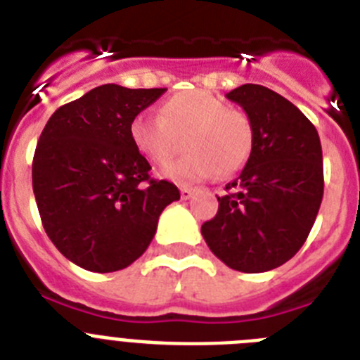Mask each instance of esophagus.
Returning a JSON list of instances; mask_svg holds the SVG:
<instances>
[{"label":"esophagus","instance_id":"34e87169","mask_svg":"<svg viewBox=\"0 0 360 360\" xmlns=\"http://www.w3.org/2000/svg\"><path fill=\"white\" fill-rule=\"evenodd\" d=\"M193 195H195V189H191V187H182V189H180V196H182V200L193 198Z\"/></svg>","mask_w":360,"mask_h":360}]
</instances>
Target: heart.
<instances>
[{
  "instance_id": "b5f03b06",
  "label": "heart",
  "mask_w": 360,
  "mask_h": 360,
  "mask_svg": "<svg viewBox=\"0 0 360 360\" xmlns=\"http://www.w3.org/2000/svg\"><path fill=\"white\" fill-rule=\"evenodd\" d=\"M180 136L186 155L162 171L178 184L200 182L214 173L236 174L249 162L254 148L249 117L203 90L173 95L160 106V117L141 111L129 122L131 144L157 165L169 162Z\"/></svg>"
}]
</instances>
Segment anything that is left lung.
Wrapping results in <instances>:
<instances>
[{
    "label": "left lung",
    "mask_w": 360,
    "mask_h": 360,
    "mask_svg": "<svg viewBox=\"0 0 360 360\" xmlns=\"http://www.w3.org/2000/svg\"><path fill=\"white\" fill-rule=\"evenodd\" d=\"M225 97L252 122L254 148L202 236L231 269L266 272L294 257L310 234L323 200V149L314 124L265 86L243 84Z\"/></svg>",
    "instance_id": "obj_1"
}]
</instances>
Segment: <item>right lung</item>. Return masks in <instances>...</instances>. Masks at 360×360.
<instances>
[{
    "label": "right lung",
    "mask_w": 360,
    "mask_h": 360,
    "mask_svg": "<svg viewBox=\"0 0 360 360\" xmlns=\"http://www.w3.org/2000/svg\"><path fill=\"white\" fill-rule=\"evenodd\" d=\"M165 88L97 86L56 110L32 162L43 227L57 250L90 272H115L146 252L180 191L153 180L129 122Z\"/></svg>",
    "instance_id": "1"
}]
</instances>
